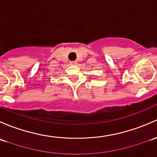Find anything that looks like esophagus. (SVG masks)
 <instances>
[{
  "label": "esophagus",
  "instance_id": "1",
  "mask_svg": "<svg viewBox=\"0 0 157 157\" xmlns=\"http://www.w3.org/2000/svg\"><path fill=\"white\" fill-rule=\"evenodd\" d=\"M69 63H70V65H75V64H76V62H75V61H70Z\"/></svg>",
  "mask_w": 157,
  "mask_h": 157
}]
</instances>
